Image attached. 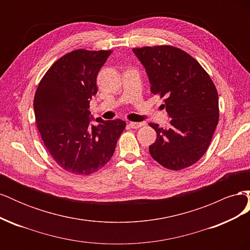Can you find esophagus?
Wrapping results in <instances>:
<instances>
[{
	"mask_svg": "<svg viewBox=\"0 0 250 250\" xmlns=\"http://www.w3.org/2000/svg\"><path fill=\"white\" fill-rule=\"evenodd\" d=\"M143 126V123L141 122H130L129 127L132 128V129H137V128H140Z\"/></svg>",
	"mask_w": 250,
	"mask_h": 250,
	"instance_id": "esophagus-1",
	"label": "esophagus"
}]
</instances>
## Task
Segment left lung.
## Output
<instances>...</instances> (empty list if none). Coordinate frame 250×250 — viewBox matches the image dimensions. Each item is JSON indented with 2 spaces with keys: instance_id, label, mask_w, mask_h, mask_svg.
Returning <instances> with one entry per match:
<instances>
[{
  "instance_id": "left-lung-1",
  "label": "left lung",
  "mask_w": 250,
  "mask_h": 250,
  "mask_svg": "<svg viewBox=\"0 0 250 250\" xmlns=\"http://www.w3.org/2000/svg\"><path fill=\"white\" fill-rule=\"evenodd\" d=\"M145 66L153 95L165 98L171 119L164 129L149 123L156 131L150 155L163 167L178 171L197 163L208 150L219 121L218 92L201 64L179 48L153 46L134 48Z\"/></svg>"
}]
</instances>
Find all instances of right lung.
<instances>
[{"instance_id": "obj_1", "label": "right lung", "mask_w": 250, "mask_h": 250, "mask_svg": "<svg viewBox=\"0 0 250 250\" xmlns=\"http://www.w3.org/2000/svg\"><path fill=\"white\" fill-rule=\"evenodd\" d=\"M110 50H74L43 75L34 96L36 127L57 165L75 175H89L108 163L124 121L96 119L89 124V100L97 94V75Z\"/></svg>"}]
</instances>
